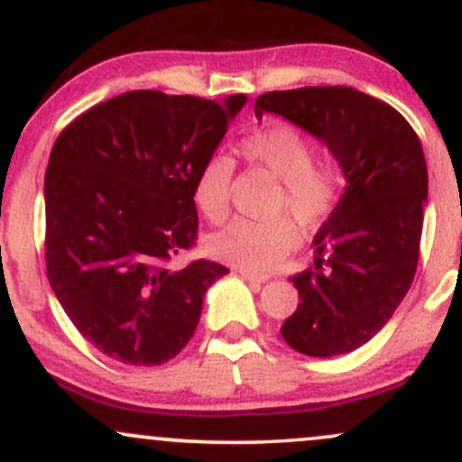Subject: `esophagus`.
Returning a JSON list of instances; mask_svg holds the SVG:
<instances>
[{
  "label": "esophagus",
  "mask_w": 462,
  "mask_h": 462,
  "mask_svg": "<svg viewBox=\"0 0 462 462\" xmlns=\"http://www.w3.org/2000/svg\"><path fill=\"white\" fill-rule=\"evenodd\" d=\"M238 273H241V278L249 280V282H267L269 275L267 273H256V272H249V269H238Z\"/></svg>",
  "instance_id": "esophagus-1"
}]
</instances>
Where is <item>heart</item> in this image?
<instances>
[{"instance_id":"b5f03b06","label":"heart","mask_w":462,"mask_h":462,"mask_svg":"<svg viewBox=\"0 0 462 462\" xmlns=\"http://www.w3.org/2000/svg\"><path fill=\"white\" fill-rule=\"evenodd\" d=\"M238 156L252 169L278 180L273 199L275 213H291L306 230L321 226L338 201V180L332 167L315 162V147L304 132L275 124L249 132L238 141ZM235 164L215 153L198 169L193 199L210 224H221L230 213V182ZM289 215L254 221L236 219L210 238V252L221 261L264 272L278 264L300 241V232Z\"/></svg>"}]
</instances>
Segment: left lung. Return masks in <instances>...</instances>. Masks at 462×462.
Listing matches in <instances>:
<instances>
[{"label": "left lung", "mask_w": 462, "mask_h": 462, "mask_svg": "<svg viewBox=\"0 0 462 462\" xmlns=\"http://www.w3.org/2000/svg\"><path fill=\"white\" fill-rule=\"evenodd\" d=\"M254 110L321 139L347 178L312 243L315 267L291 278L300 304L280 328L306 356L347 354L391 319L415 278L428 198L421 143L393 106L352 87L263 93Z\"/></svg>", "instance_id": "obj_1"}]
</instances>
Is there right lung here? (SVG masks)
I'll use <instances>...</instances> for the list:
<instances>
[{
  "label": "right lung",
  "instance_id": "right-lung-1",
  "mask_svg": "<svg viewBox=\"0 0 462 462\" xmlns=\"http://www.w3.org/2000/svg\"><path fill=\"white\" fill-rule=\"evenodd\" d=\"M130 91L58 134L45 171V267L78 332L106 356L153 367L193 337L227 273L173 258L198 243L193 182L245 104Z\"/></svg>",
  "mask_w": 462,
  "mask_h": 462
}]
</instances>
